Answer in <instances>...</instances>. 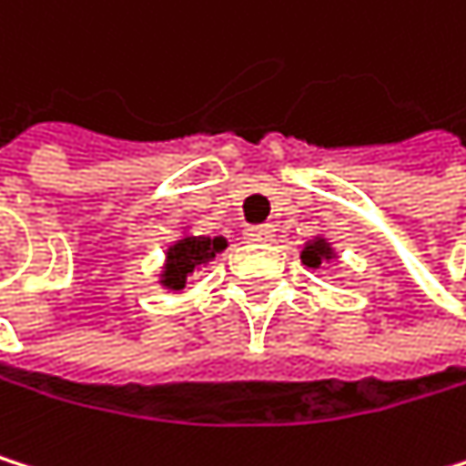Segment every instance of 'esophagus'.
<instances>
[{
  "instance_id": "obj_1",
  "label": "esophagus",
  "mask_w": 466,
  "mask_h": 466,
  "mask_svg": "<svg viewBox=\"0 0 466 466\" xmlns=\"http://www.w3.org/2000/svg\"><path fill=\"white\" fill-rule=\"evenodd\" d=\"M273 226L270 223H259V226H248L246 228V240L251 243H270L273 240Z\"/></svg>"
}]
</instances>
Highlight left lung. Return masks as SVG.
Masks as SVG:
<instances>
[{"mask_svg": "<svg viewBox=\"0 0 466 466\" xmlns=\"http://www.w3.org/2000/svg\"><path fill=\"white\" fill-rule=\"evenodd\" d=\"M329 259H334V248H331V243H329L326 238L309 240V243L304 246V251H301V262H304L307 268H320V265L329 262Z\"/></svg>", "mask_w": 466, "mask_h": 466, "instance_id": "1", "label": "left lung"}]
</instances>
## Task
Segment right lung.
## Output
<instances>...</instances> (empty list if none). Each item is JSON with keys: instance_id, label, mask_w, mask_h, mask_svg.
<instances>
[{"instance_id": "obj_1", "label": "right lung", "mask_w": 466, "mask_h": 466, "mask_svg": "<svg viewBox=\"0 0 466 466\" xmlns=\"http://www.w3.org/2000/svg\"><path fill=\"white\" fill-rule=\"evenodd\" d=\"M226 248V238H198V235H185L182 240H177L168 254H165V268L159 273V284L168 289H182L187 276L207 265L209 259H215V254H220Z\"/></svg>"}]
</instances>
